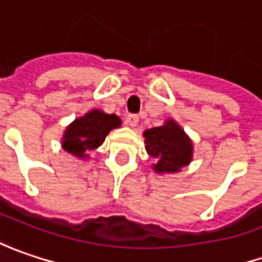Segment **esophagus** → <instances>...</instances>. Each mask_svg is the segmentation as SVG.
<instances>
[{
    "label": "esophagus",
    "mask_w": 262,
    "mask_h": 262,
    "mask_svg": "<svg viewBox=\"0 0 262 262\" xmlns=\"http://www.w3.org/2000/svg\"><path fill=\"white\" fill-rule=\"evenodd\" d=\"M126 123H127L130 127H136V126H138V123H139V117H138L136 114H129V116H127V119H126Z\"/></svg>",
    "instance_id": "obj_1"
}]
</instances>
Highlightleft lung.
Wrapping results in <instances>:
<instances>
[{"label":"left lung","mask_w":262,"mask_h":262,"mask_svg":"<svg viewBox=\"0 0 262 262\" xmlns=\"http://www.w3.org/2000/svg\"><path fill=\"white\" fill-rule=\"evenodd\" d=\"M145 149L154 158L151 167L157 174L180 173L193 160L192 139L176 120L167 119L158 127L143 132Z\"/></svg>","instance_id":"8db88e82"}]
</instances>
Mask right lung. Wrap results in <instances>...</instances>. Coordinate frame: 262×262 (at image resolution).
<instances>
[{
  "label": "right lung",
  "mask_w": 262,
  "mask_h": 262,
  "mask_svg": "<svg viewBox=\"0 0 262 262\" xmlns=\"http://www.w3.org/2000/svg\"><path fill=\"white\" fill-rule=\"evenodd\" d=\"M121 126V119L102 110H89L74 119L63 133L61 146L66 152L80 160H88L89 152L99 148L110 132Z\"/></svg>",
  "instance_id": "1"
}]
</instances>
